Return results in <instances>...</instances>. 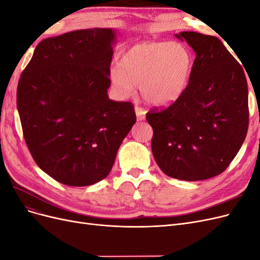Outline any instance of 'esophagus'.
Here are the masks:
<instances>
[{
    "mask_svg": "<svg viewBox=\"0 0 260 260\" xmlns=\"http://www.w3.org/2000/svg\"><path fill=\"white\" fill-rule=\"evenodd\" d=\"M136 109V114H137V117H138V120H144L145 119V111L144 109L139 106V105H136L135 107Z\"/></svg>",
    "mask_w": 260,
    "mask_h": 260,
    "instance_id": "1",
    "label": "esophagus"
}]
</instances>
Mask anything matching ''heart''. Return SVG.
I'll return each mask as SVG.
<instances>
[{
  "instance_id": "b5f03b06",
  "label": "heart",
  "mask_w": 260,
  "mask_h": 260,
  "mask_svg": "<svg viewBox=\"0 0 260 260\" xmlns=\"http://www.w3.org/2000/svg\"><path fill=\"white\" fill-rule=\"evenodd\" d=\"M194 68L191 50L181 42L147 41L125 50L118 66L109 70V81L120 96L140 92L153 105H167L182 95Z\"/></svg>"
}]
</instances>
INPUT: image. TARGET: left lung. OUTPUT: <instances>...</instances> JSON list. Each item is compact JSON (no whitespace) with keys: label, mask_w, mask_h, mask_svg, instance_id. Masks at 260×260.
<instances>
[{"label":"left lung","mask_w":260,"mask_h":260,"mask_svg":"<svg viewBox=\"0 0 260 260\" xmlns=\"http://www.w3.org/2000/svg\"><path fill=\"white\" fill-rule=\"evenodd\" d=\"M196 53L190 82L168 107L146 114L152 152L165 175L199 181L223 172L248 129V89L240 62L218 38L183 31Z\"/></svg>","instance_id":"obj_1"}]
</instances>
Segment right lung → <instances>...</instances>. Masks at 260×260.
<instances>
[{
  "label": "right lung",
  "instance_id": "1",
  "mask_svg": "<svg viewBox=\"0 0 260 260\" xmlns=\"http://www.w3.org/2000/svg\"><path fill=\"white\" fill-rule=\"evenodd\" d=\"M114 40L108 28L44 39L21 73L17 109L26 144L38 166L65 185L105 179L137 121L131 102L107 95Z\"/></svg>",
  "mask_w": 260,
  "mask_h": 260
}]
</instances>
